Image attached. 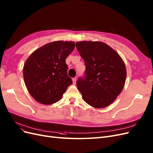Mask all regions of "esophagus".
<instances>
[{
  "label": "esophagus",
  "instance_id": "34e87169",
  "mask_svg": "<svg viewBox=\"0 0 153 153\" xmlns=\"http://www.w3.org/2000/svg\"><path fill=\"white\" fill-rule=\"evenodd\" d=\"M73 84H75L76 83V78H73Z\"/></svg>",
  "mask_w": 153,
  "mask_h": 153
}]
</instances>
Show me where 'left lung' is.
Segmentation results:
<instances>
[{"mask_svg": "<svg viewBox=\"0 0 153 153\" xmlns=\"http://www.w3.org/2000/svg\"><path fill=\"white\" fill-rule=\"evenodd\" d=\"M76 47L86 66L85 76L76 82L83 100L95 108L109 106L125 85L127 70L123 60L102 42H77Z\"/></svg>", "mask_w": 153, "mask_h": 153, "instance_id": "1", "label": "left lung"}]
</instances>
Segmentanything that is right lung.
<instances>
[{
    "label": "right lung",
    "instance_id": "right-lung-1",
    "mask_svg": "<svg viewBox=\"0 0 153 153\" xmlns=\"http://www.w3.org/2000/svg\"><path fill=\"white\" fill-rule=\"evenodd\" d=\"M75 47L72 41L52 42L35 50L26 59L24 80L36 102L45 105L57 102L73 83L67 74L66 59Z\"/></svg>",
    "mask_w": 153,
    "mask_h": 153
}]
</instances>
